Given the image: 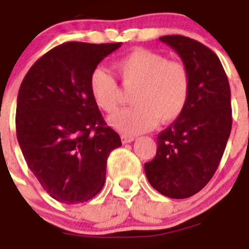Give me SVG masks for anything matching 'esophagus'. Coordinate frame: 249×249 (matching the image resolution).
Wrapping results in <instances>:
<instances>
[{"mask_svg": "<svg viewBox=\"0 0 249 249\" xmlns=\"http://www.w3.org/2000/svg\"><path fill=\"white\" fill-rule=\"evenodd\" d=\"M135 140V138L131 135H122V141L123 144H127V142H131V141Z\"/></svg>", "mask_w": 249, "mask_h": 249, "instance_id": "obj_1", "label": "esophagus"}]
</instances>
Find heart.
I'll return each mask as SVG.
<instances>
[{"instance_id": "b5f03b06", "label": "heart", "mask_w": 249, "mask_h": 249, "mask_svg": "<svg viewBox=\"0 0 249 249\" xmlns=\"http://www.w3.org/2000/svg\"><path fill=\"white\" fill-rule=\"evenodd\" d=\"M123 88L129 90L131 107L110 119L115 129L125 134H139L161 124L175 122L185 110L190 98L189 71L178 60L166 59L149 49L136 48L114 63ZM89 89L94 103L108 114L118 110L119 87L102 68L90 74Z\"/></svg>"}]
</instances>
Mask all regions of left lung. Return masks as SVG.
<instances>
[{
    "mask_svg": "<svg viewBox=\"0 0 249 249\" xmlns=\"http://www.w3.org/2000/svg\"><path fill=\"white\" fill-rule=\"evenodd\" d=\"M160 41L180 55L191 89L183 113L158 135L154 160L145 163L150 185L170 198L194 196L211 180L232 129L231 89L213 51L185 36Z\"/></svg>",
    "mask_w": 249,
    "mask_h": 249,
    "instance_id": "left-lung-1",
    "label": "left lung"
}]
</instances>
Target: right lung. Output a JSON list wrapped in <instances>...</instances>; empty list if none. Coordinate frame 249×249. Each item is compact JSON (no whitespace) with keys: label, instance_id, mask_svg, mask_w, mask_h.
I'll return each instance as SVG.
<instances>
[{"label":"right lung","instance_id":"right-lung-1","mask_svg":"<svg viewBox=\"0 0 249 249\" xmlns=\"http://www.w3.org/2000/svg\"><path fill=\"white\" fill-rule=\"evenodd\" d=\"M122 43L67 42L27 71L17 97L16 131L27 165L54 200L93 198L105 182L107 160L122 146L89 89L91 71Z\"/></svg>","mask_w":249,"mask_h":249}]
</instances>
